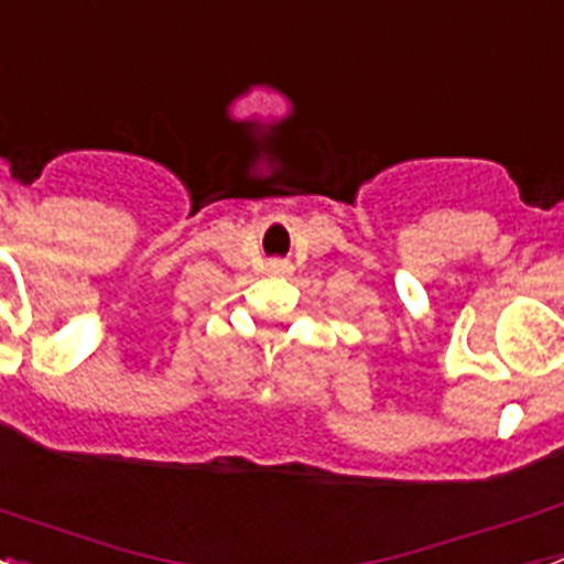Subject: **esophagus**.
Here are the masks:
<instances>
[{
  "instance_id": "obj_1",
  "label": "esophagus",
  "mask_w": 564,
  "mask_h": 564,
  "mask_svg": "<svg viewBox=\"0 0 564 564\" xmlns=\"http://www.w3.org/2000/svg\"><path fill=\"white\" fill-rule=\"evenodd\" d=\"M271 271L273 273H288V271H291V265H288V262H282V259H273Z\"/></svg>"
}]
</instances>
